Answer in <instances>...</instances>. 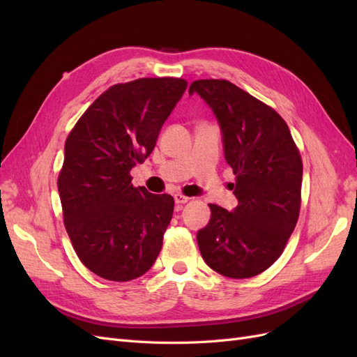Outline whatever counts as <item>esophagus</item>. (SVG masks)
I'll use <instances>...</instances> for the list:
<instances>
[{"label":"esophagus","instance_id":"obj_1","mask_svg":"<svg viewBox=\"0 0 357 357\" xmlns=\"http://www.w3.org/2000/svg\"><path fill=\"white\" fill-rule=\"evenodd\" d=\"M189 197H186V195H183V193H176L174 195V201H176V204H177V207L180 208L183 204H186V202H189Z\"/></svg>","mask_w":357,"mask_h":357}]
</instances>
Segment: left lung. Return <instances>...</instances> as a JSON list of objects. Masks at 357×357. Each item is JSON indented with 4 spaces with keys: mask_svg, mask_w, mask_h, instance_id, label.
Returning <instances> with one entry per match:
<instances>
[{
    "mask_svg": "<svg viewBox=\"0 0 357 357\" xmlns=\"http://www.w3.org/2000/svg\"><path fill=\"white\" fill-rule=\"evenodd\" d=\"M220 123L225 158L236 177L234 211L208 204L198 231L201 256L229 278L264 273L282 256L301 208L302 159L284 119L228 80L192 82Z\"/></svg>",
    "mask_w": 357,
    "mask_h": 357,
    "instance_id": "left-lung-1",
    "label": "left lung"
}]
</instances>
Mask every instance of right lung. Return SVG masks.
<instances>
[{
  "label": "right lung",
  "instance_id": "1",
  "mask_svg": "<svg viewBox=\"0 0 357 357\" xmlns=\"http://www.w3.org/2000/svg\"><path fill=\"white\" fill-rule=\"evenodd\" d=\"M188 82L117 83L71 129L58 176L63 225L82 264L112 282L146 274L162 248L174 198L134 188L132 167L152 153Z\"/></svg>",
  "mask_w": 357,
  "mask_h": 357
}]
</instances>
